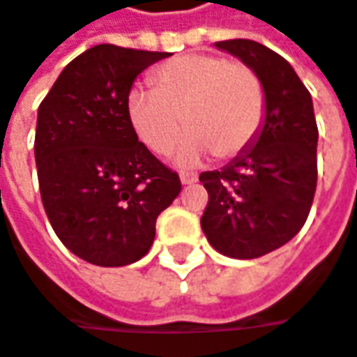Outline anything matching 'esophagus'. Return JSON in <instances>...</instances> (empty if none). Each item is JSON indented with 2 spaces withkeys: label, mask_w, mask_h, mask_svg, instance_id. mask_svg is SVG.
I'll return each mask as SVG.
<instances>
[{
  "label": "esophagus",
  "mask_w": 357,
  "mask_h": 357,
  "mask_svg": "<svg viewBox=\"0 0 357 357\" xmlns=\"http://www.w3.org/2000/svg\"><path fill=\"white\" fill-rule=\"evenodd\" d=\"M179 179H181V183H194V181H198V174H194V172H181Z\"/></svg>",
  "instance_id": "1"
}]
</instances>
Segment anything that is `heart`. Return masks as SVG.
Here are the masks:
<instances>
[{
	"instance_id": "obj_1",
	"label": "heart",
	"mask_w": 357,
	"mask_h": 357,
	"mask_svg": "<svg viewBox=\"0 0 357 357\" xmlns=\"http://www.w3.org/2000/svg\"><path fill=\"white\" fill-rule=\"evenodd\" d=\"M151 86H135L127 113L137 137L158 155L174 149L190 127L179 158L194 163L216 151L232 158L257 137L264 116V89L250 66L218 54H188L161 64Z\"/></svg>"
}]
</instances>
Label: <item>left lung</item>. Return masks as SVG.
I'll list each match as a JSON object with an SVG mask.
<instances>
[{
  "label": "left lung",
  "instance_id": "1",
  "mask_svg": "<svg viewBox=\"0 0 357 357\" xmlns=\"http://www.w3.org/2000/svg\"><path fill=\"white\" fill-rule=\"evenodd\" d=\"M259 74L264 123L228 165L199 174L208 190L202 230L230 259H259L291 241L309 216L317 188L313 100L283 56L255 40L216 42Z\"/></svg>",
  "mask_w": 357,
  "mask_h": 357
}]
</instances>
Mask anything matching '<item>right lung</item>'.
<instances>
[{
  "mask_svg": "<svg viewBox=\"0 0 357 357\" xmlns=\"http://www.w3.org/2000/svg\"><path fill=\"white\" fill-rule=\"evenodd\" d=\"M98 44L76 56L38 109L36 167L56 236L78 259L125 266L145 257L179 176L137 137L127 113L133 80L167 58Z\"/></svg>",
  "mask_w": 357,
  "mask_h": 357,
  "instance_id": "add662e5",
  "label": "right lung"
}]
</instances>
